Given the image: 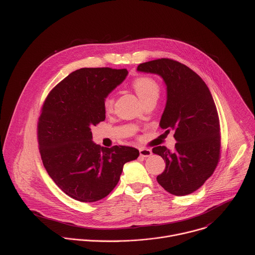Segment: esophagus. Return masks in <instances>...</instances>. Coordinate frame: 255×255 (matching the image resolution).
I'll return each instance as SVG.
<instances>
[{
  "mask_svg": "<svg viewBox=\"0 0 255 255\" xmlns=\"http://www.w3.org/2000/svg\"><path fill=\"white\" fill-rule=\"evenodd\" d=\"M139 153H140V156H142V157H149V156H151L152 151L147 148H140Z\"/></svg>",
  "mask_w": 255,
  "mask_h": 255,
  "instance_id": "34e87169",
  "label": "esophagus"
}]
</instances>
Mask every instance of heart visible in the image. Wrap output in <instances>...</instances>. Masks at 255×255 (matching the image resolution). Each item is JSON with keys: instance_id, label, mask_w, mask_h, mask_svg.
<instances>
[{"instance_id": "heart-1", "label": "heart", "mask_w": 255, "mask_h": 255, "mask_svg": "<svg viewBox=\"0 0 255 255\" xmlns=\"http://www.w3.org/2000/svg\"><path fill=\"white\" fill-rule=\"evenodd\" d=\"M132 88L143 103L147 99L158 96L159 87L157 83L148 77H138L132 83ZM104 110L107 114L112 113L114 109V99L112 97H107L103 103Z\"/></svg>"}]
</instances>
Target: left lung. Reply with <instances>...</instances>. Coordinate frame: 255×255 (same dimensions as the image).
Returning <instances> with one entry per match:
<instances>
[{"label":"left lung","instance_id":"left-lung-1","mask_svg":"<svg viewBox=\"0 0 255 255\" xmlns=\"http://www.w3.org/2000/svg\"><path fill=\"white\" fill-rule=\"evenodd\" d=\"M139 71L159 75L167 89L160 120L165 133L173 132V151L156 146L152 152L165 161L158 184L169 194L186 196L201 188L221 156L220 121L205 82L187 65L169 58L140 63Z\"/></svg>","mask_w":255,"mask_h":255}]
</instances>
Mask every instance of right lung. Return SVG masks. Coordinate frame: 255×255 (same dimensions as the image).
I'll use <instances>...</instances> for the list:
<instances>
[{"label":"right lung","mask_w":255,"mask_h":255,"mask_svg":"<svg viewBox=\"0 0 255 255\" xmlns=\"http://www.w3.org/2000/svg\"><path fill=\"white\" fill-rule=\"evenodd\" d=\"M126 68L85 67L71 72L46 97L37 124L43 165L57 187L80 202H97L117 186L123 165L139 156L130 146L101 147L93 126L106 118L105 98L126 78Z\"/></svg>","instance_id":"1"}]
</instances>
